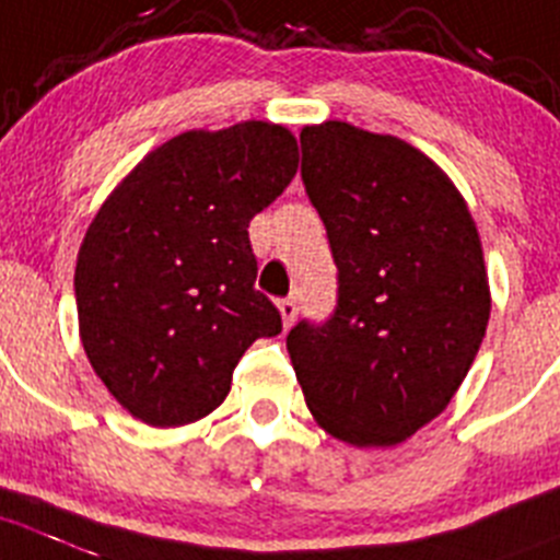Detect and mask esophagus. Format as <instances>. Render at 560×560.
Returning a JSON list of instances; mask_svg holds the SVG:
<instances>
[{
    "label": "esophagus",
    "mask_w": 560,
    "mask_h": 560,
    "mask_svg": "<svg viewBox=\"0 0 560 560\" xmlns=\"http://www.w3.org/2000/svg\"><path fill=\"white\" fill-rule=\"evenodd\" d=\"M279 312H281V320H284V328H290L298 317V304L292 301V298H281Z\"/></svg>",
    "instance_id": "obj_1"
}]
</instances>
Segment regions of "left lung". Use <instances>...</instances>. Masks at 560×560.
Returning <instances> with one entry per match:
<instances>
[{
	"label": "left lung",
	"instance_id": "left-lung-1",
	"mask_svg": "<svg viewBox=\"0 0 560 560\" xmlns=\"http://www.w3.org/2000/svg\"><path fill=\"white\" fill-rule=\"evenodd\" d=\"M301 154L337 306L287 334L298 384L331 436L398 445L445 411L483 342L492 304L478 229L406 140L326 121L301 132Z\"/></svg>",
	"mask_w": 560,
	"mask_h": 560
}]
</instances>
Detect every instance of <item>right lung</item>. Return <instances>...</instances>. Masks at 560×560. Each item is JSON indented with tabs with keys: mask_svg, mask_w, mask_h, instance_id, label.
Returning a JSON list of instances; mask_svg holds the SVG:
<instances>
[{
	"mask_svg": "<svg viewBox=\"0 0 560 560\" xmlns=\"http://www.w3.org/2000/svg\"><path fill=\"white\" fill-rule=\"evenodd\" d=\"M298 171L284 127L245 121L185 132L115 187L74 273L91 368L149 425H187L226 400L248 345L281 331L256 290L248 223Z\"/></svg>",
	"mask_w": 560,
	"mask_h": 560,
	"instance_id": "right-lung-1",
	"label": "right lung"
}]
</instances>
